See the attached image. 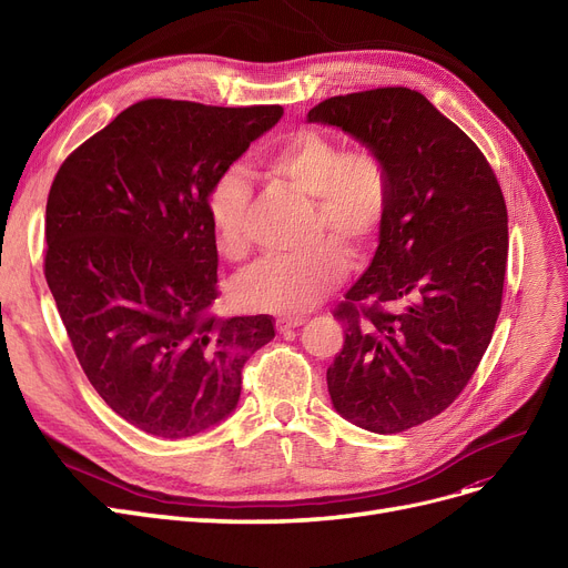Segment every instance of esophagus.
Wrapping results in <instances>:
<instances>
[{"label":"esophagus","mask_w":568,"mask_h":568,"mask_svg":"<svg viewBox=\"0 0 568 568\" xmlns=\"http://www.w3.org/2000/svg\"><path fill=\"white\" fill-rule=\"evenodd\" d=\"M306 320L304 317H278L276 320V329L281 332V334H285V332H290V329H296V326H302Z\"/></svg>","instance_id":"esophagus-1"}]
</instances>
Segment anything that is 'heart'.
Returning a JSON list of instances; mask_svg holds the SVG:
<instances>
[{
	"label": "heart",
	"mask_w": 568,
	"mask_h": 568,
	"mask_svg": "<svg viewBox=\"0 0 568 568\" xmlns=\"http://www.w3.org/2000/svg\"><path fill=\"white\" fill-rule=\"evenodd\" d=\"M268 182L311 197L308 236L315 244L294 257H268L236 278L234 296L248 311L300 315L313 308L347 274V260L366 257L382 234L394 200V176L375 149H349L320 129H296L260 156ZM251 184L239 170L221 172L206 193L216 248L227 260L248 255L246 214ZM339 246L336 247L335 244Z\"/></svg>",
	"instance_id": "obj_1"
}]
</instances>
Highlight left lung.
<instances>
[{
    "label": "left lung",
    "mask_w": 568,
    "mask_h": 568,
    "mask_svg": "<svg viewBox=\"0 0 568 568\" xmlns=\"http://www.w3.org/2000/svg\"><path fill=\"white\" fill-rule=\"evenodd\" d=\"M308 122L343 129L392 168L375 257L334 308L345 343L326 386L347 422L403 433L449 407L490 345L509 255L506 202L481 149L416 89L332 97Z\"/></svg>",
    "instance_id": "1"
}]
</instances>
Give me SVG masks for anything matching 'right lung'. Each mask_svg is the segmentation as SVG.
<instances>
[{
  "label": "right lung",
  "mask_w": 568,
  "mask_h": 568,
  "mask_svg": "<svg viewBox=\"0 0 568 568\" xmlns=\"http://www.w3.org/2000/svg\"><path fill=\"white\" fill-rule=\"evenodd\" d=\"M281 105L138 101L82 142L45 204V281L97 394L135 428L182 439L236 407L272 315L219 317L206 193Z\"/></svg>",
  "instance_id": "add662e5"
}]
</instances>
